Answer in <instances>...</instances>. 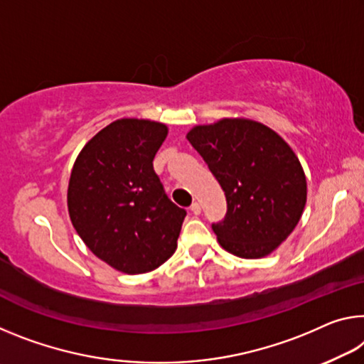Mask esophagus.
<instances>
[{"mask_svg":"<svg viewBox=\"0 0 364 364\" xmlns=\"http://www.w3.org/2000/svg\"><path fill=\"white\" fill-rule=\"evenodd\" d=\"M191 212L194 213V215H199V213H200V204L199 203H193L191 204Z\"/></svg>","mask_w":364,"mask_h":364,"instance_id":"obj_1","label":"esophagus"}]
</instances>
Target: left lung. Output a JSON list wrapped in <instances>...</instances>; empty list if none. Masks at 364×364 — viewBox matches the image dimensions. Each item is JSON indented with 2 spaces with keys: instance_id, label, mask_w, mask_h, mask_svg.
Returning <instances> with one entry per match:
<instances>
[{
  "instance_id": "1",
  "label": "left lung",
  "mask_w": 364,
  "mask_h": 364,
  "mask_svg": "<svg viewBox=\"0 0 364 364\" xmlns=\"http://www.w3.org/2000/svg\"><path fill=\"white\" fill-rule=\"evenodd\" d=\"M186 137L227 198L225 218L212 223L220 246L243 259L275 251L306 204V176L291 147L267 126L245 118L194 126Z\"/></svg>"
}]
</instances>
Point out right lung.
Here are the masks:
<instances>
[{"label":"right lung","instance_id":"1","mask_svg":"<svg viewBox=\"0 0 364 364\" xmlns=\"http://www.w3.org/2000/svg\"><path fill=\"white\" fill-rule=\"evenodd\" d=\"M168 128L123 118L92 137L74 161L68 210L94 255L124 274L151 272L173 256L186 210L154 171Z\"/></svg>","mask_w":364,"mask_h":364}]
</instances>
